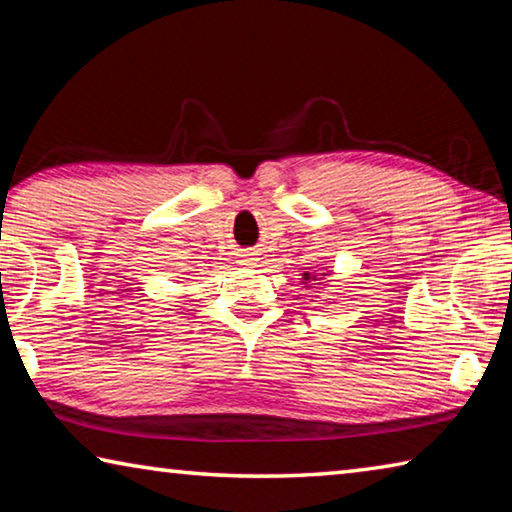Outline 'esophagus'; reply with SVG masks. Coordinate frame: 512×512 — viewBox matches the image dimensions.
Segmentation results:
<instances>
[{"label": "esophagus", "mask_w": 512, "mask_h": 512, "mask_svg": "<svg viewBox=\"0 0 512 512\" xmlns=\"http://www.w3.org/2000/svg\"><path fill=\"white\" fill-rule=\"evenodd\" d=\"M257 253H250V250H246L244 255H241V264H248V266H253V264H257Z\"/></svg>", "instance_id": "1"}]
</instances>
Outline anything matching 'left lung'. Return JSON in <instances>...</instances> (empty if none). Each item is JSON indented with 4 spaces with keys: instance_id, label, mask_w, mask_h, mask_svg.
I'll list each match as a JSON object with an SVG mask.
<instances>
[{
    "instance_id": "obj_1",
    "label": "left lung",
    "mask_w": 512,
    "mask_h": 512,
    "mask_svg": "<svg viewBox=\"0 0 512 512\" xmlns=\"http://www.w3.org/2000/svg\"><path fill=\"white\" fill-rule=\"evenodd\" d=\"M329 273H320V275H316V273H302V284H307V282H318V280H323V277H327ZM309 287V284H307Z\"/></svg>"
}]
</instances>
